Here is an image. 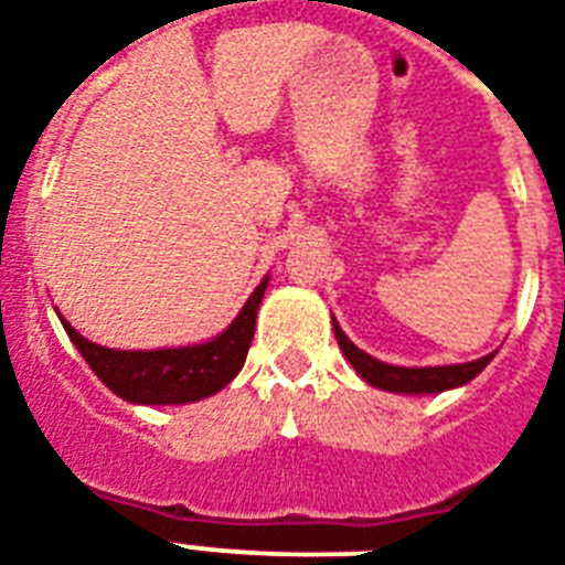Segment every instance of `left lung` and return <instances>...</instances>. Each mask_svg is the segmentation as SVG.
<instances>
[{"mask_svg": "<svg viewBox=\"0 0 565 565\" xmlns=\"http://www.w3.org/2000/svg\"><path fill=\"white\" fill-rule=\"evenodd\" d=\"M331 326H334L337 345L345 354V361L352 363V370L366 384L377 386V390H386V393L428 395L443 393V390H455V386L469 384L475 375H481L487 370V363L495 358V354H487V358H478L472 363H451V366H393V363L377 361V358L366 354L363 349H358L343 334V328L337 326L334 317H331Z\"/></svg>", "mask_w": 565, "mask_h": 565, "instance_id": "obj_1", "label": "left lung"}]
</instances>
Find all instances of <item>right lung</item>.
Masks as SVG:
<instances>
[{
  "instance_id": "right-lung-1",
  "label": "right lung",
  "mask_w": 565,
  "mask_h": 565,
  "mask_svg": "<svg viewBox=\"0 0 565 565\" xmlns=\"http://www.w3.org/2000/svg\"><path fill=\"white\" fill-rule=\"evenodd\" d=\"M266 284H269V275H264V281L257 284L243 310L222 334L204 343L179 345V349H149V352L108 349L78 334L61 313L57 319L110 393H117L131 404H158V407L190 404L220 393L222 386L231 384L243 370L248 345L255 337L257 308L264 301Z\"/></svg>"
}]
</instances>
